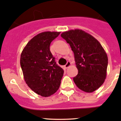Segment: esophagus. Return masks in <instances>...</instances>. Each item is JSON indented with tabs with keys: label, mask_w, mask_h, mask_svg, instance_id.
<instances>
[{
	"label": "esophagus",
	"mask_w": 121,
	"mask_h": 121,
	"mask_svg": "<svg viewBox=\"0 0 121 121\" xmlns=\"http://www.w3.org/2000/svg\"><path fill=\"white\" fill-rule=\"evenodd\" d=\"M71 63L70 62V61H68L67 62V64H66L65 65V67L66 68H68V67H69L70 65H71Z\"/></svg>",
	"instance_id": "34e87169"
}]
</instances>
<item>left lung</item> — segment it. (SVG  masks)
Here are the masks:
<instances>
[{"label":"left lung","instance_id":"left-lung-1","mask_svg":"<svg viewBox=\"0 0 121 121\" xmlns=\"http://www.w3.org/2000/svg\"><path fill=\"white\" fill-rule=\"evenodd\" d=\"M61 37L73 51L78 74L73 81L78 88L85 92L96 90L106 78L108 57L97 39L81 30L64 32Z\"/></svg>","mask_w":121,"mask_h":121}]
</instances>
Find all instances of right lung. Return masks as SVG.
Wrapping results in <instances>:
<instances>
[{
  "mask_svg": "<svg viewBox=\"0 0 121 121\" xmlns=\"http://www.w3.org/2000/svg\"><path fill=\"white\" fill-rule=\"evenodd\" d=\"M60 32L39 33L28 42L21 55V66L28 86L37 95L48 97L59 88L64 70L56 64L50 43Z\"/></svg>",
  "mask_w": 121,
  "mask_h": 121,
  "instance_id": "add662e5",
  "label": "right lung"
}]
</instances>
